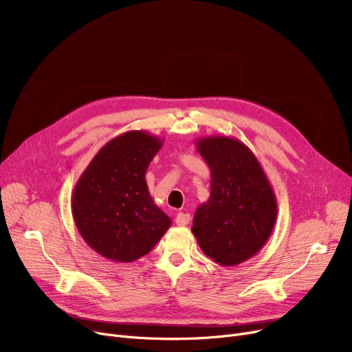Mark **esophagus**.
Here are the masks:
<instances>
[{"mask_svg":"<svg viewBox=\"0 0 352 352\" xmlns=\"http://www.w3.org/2000/svg\"><path fill=\"white\" fill-rule=\"evenodd\" d=\"M190 223V214L186 212H178L175 217V224L179 227H186Z\"/></svg>","mask_w":352,"mask_h":352,"instance_id":"34e87169","label":"esophagus"}]
</instances>
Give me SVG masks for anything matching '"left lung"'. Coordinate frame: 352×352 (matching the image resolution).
I'll return each instance as SVG.
<instances>
[{
    "mask_svg": "<svg viewBox=\"0 0 352 352\" xmlns=\"http://www.w3.org/2000/svg\"><path fill=\"white\" fill-rule=\"evenodd\" d=\"M197 151L211 171V194L192 219L202 252L224 267L241 264L260 251L276 219V198L250 148L236 138L201 137Z\"/></svg>",
    "mask_w": 352,
    "mask_h": 352,
    "instance_id": "1",
    "label": "left lung"
}]
</instances>
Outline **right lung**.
<instances>
[{
  "label": "right lung",
  "instance_id": "add662e5",
  "mask_svg": "<svg viewBox=\"0 0 352 352\" xmlns=\"http://www.w3.org/2000/svg\"><path fill=\"white\" fill-rule=\"evenodd\" d=\"M162 140L126 131L91 160L72 191L71 211L84 241L116 263H133L150 252L171 226L145 181Z\"/></svg>",
  "mask_w": 352,
  "mask_h": 352
}]
</instances>
